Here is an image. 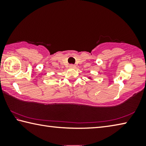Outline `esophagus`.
I'll return each mask as SVG.
<instances>
[{
    "label": "esophagus",
    "mask_w": 146,
    "mask_h": 146,
    "mask_svg": "<svg viewBox=\"0 0 146 146\" xmlns=\"http://www.w3.org/2000/svg\"><path fill=\"white\" fill-rule=\"evenodd\" d=\"M70 68H76V66L74 65V64H70Z\"/></svg>",
    "instance_id": "esophagus-1"
}]
</instances>
